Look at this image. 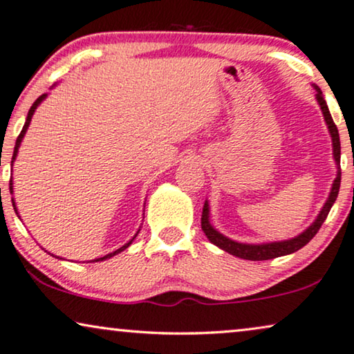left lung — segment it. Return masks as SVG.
Listing matches in <instances>:
<instances>
[{"label":"left lung","instance_id":"8db88e82","mask_svg":"<svg viewBox=\"0 0 354 354\" xmlns=\"http://www.w3.org/2000/svg\"><path fill=\"white\" fill-rule=\"evenodd\" d=\"M315 88V98H317L320 110H322L324 120L327 122L328 133H330L332 138V145H333V158H335L337 163V178L333 181L330 194H328V199L325 201V204L322 207V210L319 212L317 218L314 220V223L308 226L303 233L298 234V236L286 239V241H275V243H263V244H246V243H238L233 241V239L226 238L221 234L220 232H216L214 226L210 225V209H209V202L205 201L204 209H202V218H201V226L202 232L205 233V236L209 238L210 243H214L215 246H218L220 249H223L232 256H236L239 259H246V261H268V259H275L280 256H286V254L296 252L298 249L306 246L310 239H313L317 232L320 230V226L327 218L328 212H330L332 205L335 204L338 191H340V183H342V169H340V136H338V129L335 126V122L332 120L330 111H328L327 103L324 100L322 92L317 86H314Z\"/></svg>","mask_w":354,"mask_h":354}]
</instances>
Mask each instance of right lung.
Returning a JSON list of instances; mask_svg holds the SVG:
<instances>
[{
  "mask_svg": "<svg viewBox=\"0 0 354 354\" xmlns=\"http://www.w3.org/2000/svg\"><path fill=\"white\" fill-rule=\"evenodd\" d=\"M46 95H48V93H44V95H40L39 98H37V100L34 102V105L30 106L29 113H27V118H26V124H24V128H22V131H21V134H19V138H17V140H16V145H14V153H12V160H11V163H14V160H16V157H17V152H19V145H21L22 139H24V136H26L27 129H29V124H30V121H32V116H34V113H35V110H37V106H39L40 103L45 100ZM9 191H11V194H12V180L9 181ZM11 201H12V207H14V210H16V214H17V207H16V202H14V197H12ZM138 233H139V232H138ZM138 233L134 234V238L138 236ZM134 238L131 239L129 243H126L124 246H121L120 249H116L115 252H110V254H106V256H103V257H98V259H95V261H92V262H100V261H106V259H110V257H113V256H116V254H120L121 251H124L126 248H129V244L134 241Z\"/></svg>",
  "mask_w": 354,
  "mask_h": 354,
  "instance_id": "obj_1",
  "label": "right lung"
}]
</instances>
